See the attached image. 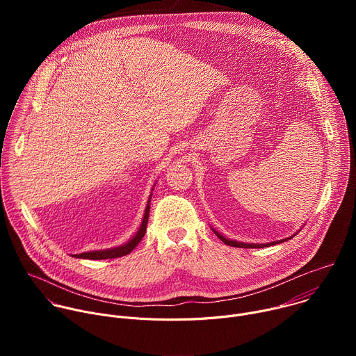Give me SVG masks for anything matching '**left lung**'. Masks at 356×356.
Instances as JSON below:
<instances>
[{
	"label": "left lung",
	"instance_id": "1",
	"mask_svg": "<svg viewBox=\"0 0 356 356\" xmlns=\"http://www.w3.org/2000/svg\"><path fill=\"white\" fill-rule=\"evenodd\" d=\"M214 232H216V231H214ZM216 235H217L224 243H227V245H229V246H235V248H265V246H272V245H276V243H280V242H284V241L290 239V238H287V239H283V241H276V242H270V243L258 245V243H242V242H236V241H229V239H227L225 236H222V235L218 234V232H216Z\"/></svg>",
	"mask_w": 356,
	"mask_h": 356
}]
</instances>
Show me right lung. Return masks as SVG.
I'll use <instances>...</instances> for the list:
<instances>
[{"label":"right lung","mask_w":356,"mask_h":356,"mask_svg":"<svg viewBox=\"0 0 356 356\" xmlns=\"http://www.w3.org/2000/svg\"><path fill=\"white\" fill-rule=\"evenodd\" d=\"M149 202L150 198L147 201V206L145 210V216H143V221L139 227V231L136 232V235L128 241L125 245L122 246H117L113 249H106V250H94V252H86V253H80V255H74V258H81V259H114V258H121L124 255H128V253L135 249V246L140 242V239L143 238L145 232H146V224H147V218H149Z\"/></svg>","instance_id":"add662e5"}]
</instances>
